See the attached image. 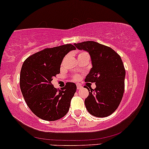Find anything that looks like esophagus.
<instances>
[{
	"instance_id": "esophagus-1",
	"label": "esophagus",
	"mask_w": 149,
	"mask_h": 149,
	"mask_svg": "<svg viewBox=\"0 0 149 149\" xmlns=\"http://www.w3.org/2000/svg\"><path fill=\"white\" fill-rule=\"evenodd\" d=\"M82 88V86H80V85H77V89H78V90H79V89H80Z\"/></svg>"
}]
</instances>
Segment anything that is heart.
Here are the masks:
<instances>
[{
    "label": "heart",
    "mask_w": 149,
    "mask_h": 149,
    "mask_svg": "<svg viewBox=\"0 0 149 149\" xmlns=\"http://www.w3.org/2000/svg\"><path fill=\"white\" fill-rule=\"evenodd\" d=\"M85 55H88V53L85 52H81L79 53V54H78V57H82V56ZM78 78H79V76H78V75H75V76H73V79L74 80H78Z\"/></svg>",
    "instance_id": "obj_1"
}]
</instances>
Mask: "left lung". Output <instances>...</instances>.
Wrapping results in <instances>:
<instances>
[{
  "label": "left lung",
  "instance_id": "obj_1",
  "mask_svg": "<svg viewBox=\"0 0 149 149\" xmlns=\"http://www.w3.org/2000/svg\"><path fill=\"white\" fill-rule=\"evenodd\" d=\"M78 49L89 52L92 68L85 81L95 83V90L85 99L87 110L95 117L111 115L118 107L125 90V69L121 57L112 48L95 41L74 43Z\"/></svg>",
  "mask_w": 149,
  "mask_h": 149
}]
</instances>
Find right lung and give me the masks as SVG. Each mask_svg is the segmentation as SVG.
I'll return each mask as SVG.
<instances>
[{
	"label": "right lung",
	"instance_id": "1",
	"mask_svg": "<svg viewBox=\"0 0 149 149\" xmlns=\"http://www.w3.org/2000/svg\"><path fill=\"white\" fill-rule=\"evenodd\" d=\"M75 49L71 44L45 48L29 56L22 65L21 91L27 106L40 118L54 121L69 111L76 85L68 82L62 90H57L52 80L60 73L65 55Z\"/></svg>",
	"mask_w": 149,
	"mask_h": 149
}]
</instances>
